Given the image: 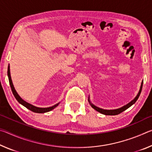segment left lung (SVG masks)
<instances>
[{
    "mask_svg": "<svg viewBox=\"0 0 152 152\" xmlns=\"http://www.w3.org/2000/svg\"><path fill=\"white\" fill-rule=\"evenodd\" d=\"M143 82H141V86H140V91H139V92L138 94H137V96H136L135 97V99L132 100V101L129 102L128 104L124 105V106H123L121 108H119V109H113V110H107V109H101V108H99L98 107L96 106H95L94 104H93L92 103V102H91V101H90V96L88 97V101L89 102L90 104L91 105V107L93 108V109L94 110H96V111L102 113V114L103 115H119L121 113H122L123 111H124V110H125L126 109H127L128 108H129L132 105H133V104L135 103V102L137 101V100L138 99L139 96H140V95L141 94V90H142V86H143Z\"/></svg>",
    "mask_w": 152,
    "mask_h": 152,
    "instance_id": "obj_1",
    "label": "left lung"
}]
</instances>
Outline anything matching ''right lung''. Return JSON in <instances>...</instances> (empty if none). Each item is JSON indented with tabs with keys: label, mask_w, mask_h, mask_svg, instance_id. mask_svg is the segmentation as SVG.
<instances>
[{
	"label": "right lung",
	"mask_w": 152,
	"mask_h": 152,
	"mask_svg": "<svg viewBox=\"0 0 152 152\" xmlns=\"http://www.w3.org/2000/svg\"><path fill=\"white\" fill-rule=\"evenodd\" d=\"M7 75H8L9 77V84H10V86H11V88L12 90V94L15 97V99H17V101L19 102L20 104H21L22 105H23L25 107H26L27 109H28L30 110H31V111L34 112V113H47L50 111V110H53V109H55L56 107L58 106V104H60V102H58V103L56 104L55 105H53L52 107H47V108H41V107H35L34 105H32L31 104L29 103V102H27L26 101H25L23 99H22V98H20V96H19V94L16 91V90H15V87L13 86V84H12V80H11V72H10V66L9 65L8 66V71H7Z\"/></svg>",
	"instance_id": "right-lung-1"
}]
</instances>
